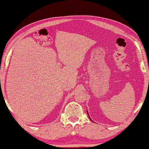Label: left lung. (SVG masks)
I'll list each match as a JSON object with an SVG mask.
<instances>
[{
	"instance_id": "left-lung-1",
	"label": "left lung",
	"mask_w": 149,
	"mask_h": 149,
	"mask_svg": "<svg viewBox=\"0 0 149 149\" xmlns=\"http://www.w3.org/2000/svg\"><path fill=\"white\" fill-rule=\"evenodd\" d=\"M87 114H88V112H87ZM88 116H89V114H88ZM89 118H90V117H89ZM90 120H91V118H90Z\"/></svg>"
}]
</instances>
